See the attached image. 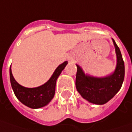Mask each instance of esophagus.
<instances>
[{
	"instance_id": "obj_1",
	"label": "esophagus",
	"mask_w": 132,
	"mask_h": 132,
	"mask_svg": "<svg viewBox=\"0 0 132 132\" xmlns=\"http://www.w3.org/2000/svg\"><path fill=\"white\" fill-rule=\"evenodd\" d=\"M73 59L72 56H70V61H73Z\"/></svg>"
}]
</instances>
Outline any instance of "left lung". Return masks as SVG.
Returning a JSON list of instances; mask_svg holds the SVG:
<instances>
[{"label":"left lung","instance_id":"1","mask_svg":"<svg viewBox=\"0 0 132 132\" xmlns=\"http://www.w3.org/2000/svg\"><path fill=\"white\" fill-rule=\"evenodd\" d=\"M115 48L117 64L114 71L105 77H95L84 73L82 68L76 64L77 73L76 87L81 97L89 103L103 105L112 98L119 91L124 80V62L118 46L112 39Z\"/></svg>","mask_w":132,"mask_h":132}]
</instances>
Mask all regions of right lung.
<instances>
[{
  "label": "right lung",
  "instance_id": "add662e5",
  "mask_svg": "<svg viewBox=\"0 0 132 132\" xmlns=\"http://www.w3.org/2000/svg\"><path fill=\"white\" fill-rule=\"evenodd\" d=\"M67 64V61L59 64L47 82L39 87L34 88L25 87L18 84L13 76L10 67V81L15 96L22 104L29 108L39 109L45 106L53 99L55 94L56 80Z\"/></svg>",
  "mask_w": 132,
  "mask_h": 132
}]
</instances>
